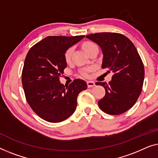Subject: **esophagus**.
<instances>
[{
	"label": "esophagus",
	"instance_id": "obj_1",
	"mask_svg": "<svg viewBox=\"0 0 158 158\" xmlns=\"http://www.w3.org/2000/svg\"><path fill=\"white\" fill-rule=\"evenodd\" d=\"M86 84H87V86L89 88V87H93V86H95V83L94 81H88L86 82Z\"/></svg>",
	"mask_w": 158,
	"mask_h": 158
}]
</instances>
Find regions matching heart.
<instances>
[{
  "label": "heart",
  "instance_id": "b5f03b06",
  "mask_svg": "<svg viewBox=\"0 0 158 158\" xmlns=\"http://www.w3.org/2000/svg\"><path fill=\"white\" fill-rule=\"evenodd\" d=\"M96 46V44H94V43H92V42L87 41L85 42V43L83 44L82 45V47H83L84 50L85 51L86 53L89 52L91 48L94 47V46ZM74 52V48L73 47H70L69 48H68L67 50L66 51L65 54H64V60L66 63H69L71 61V59H72V53ZM92 69L88 68V69H83L80 70L79 74L81 77H89V73L91 72Z\"/></svg>",
  "mask_w": 158,
  "mask_h": 158
}]
</instances>
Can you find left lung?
Wrapping results in <instances>:
<instances>
[{
    "instance_id": "1",
    "label": "left lung",
    "mask_w": 158,
    "mask_h": 158,
    "mask_svg": "<svg viewBox=\"0 0 158 158\" xmlns=\"http://www.w3.org/2000/svg\"><path fill=\"white\" fill-rule=\"evenodd\" d=\"M100 46L103 52L102 69L114 73L112 81L97 82L105 89V96L98 102L106 114L118 115L136 103L143 89L145 68L132 41L118 33H96L86 36Z\"/></svg>"
}]
</instances>
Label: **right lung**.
<instances>
[{
  "instance_id": "right-lung-1",
  "label": "right lung",
  "mask_w": 158,
  "mask_h": 158,
  "mask_svg": "<svg viewBox=\"0 0 158 158\" xmlns=\"http://www.w3.org/2000/svg\"><path fill=\"white\" fill-rule=\"evenodd\" d=\"M83 38L47 36L26 55L21 74L25 97L33 111L44 120L56 123L69 117L77 108L79 94L87 89L82 79L65 86L59 81L66 67V51Z\"/></svg>"
}]
</instances>
